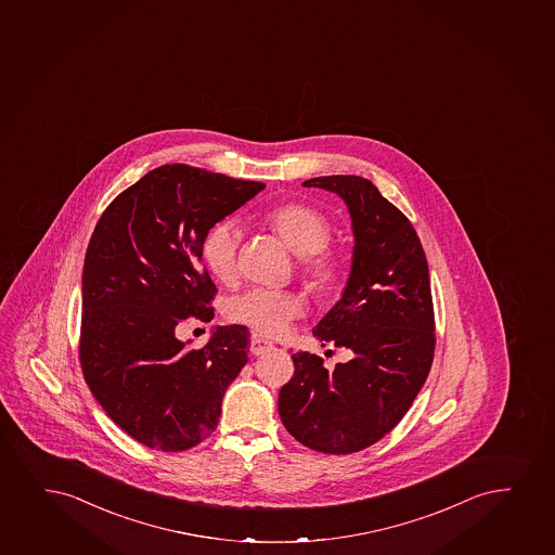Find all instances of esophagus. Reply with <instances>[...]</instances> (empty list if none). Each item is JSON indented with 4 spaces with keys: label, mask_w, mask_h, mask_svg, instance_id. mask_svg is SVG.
Wrapping results in <instances>:
<instances>
[{
    "label": "esophagus",
    "mask_w": 555,
    "mask_h": 555,
    "mask_svg": "<svg viewBox=\"0 0 555 555\" xmlns=\"http://www.w3.org/2000/svg\"><path fill=\"white\" fill-rule=\"evenodd\" d=\"M272 347H274V345L270 344V341L264 339V337L257 336V334L251 336L253 354H257V357H259V354H267V352L270 351Z\"/></svg>",
    "instance_id": "1"
}]
</instances>
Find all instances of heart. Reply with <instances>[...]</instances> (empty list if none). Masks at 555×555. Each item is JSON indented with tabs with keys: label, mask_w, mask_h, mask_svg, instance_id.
Instances as JSON below:
<instances>
[{
	"label": "heart",
	"mask_w": 555,
	"mask_h": 555,
	"mask_svg": "<svg viewBox=\"0 0 555 555\" xmlns=\"http://www.w3.org/2000/svg\"><path fill=\"white\" fill-rule=\"evenodd\" d=\"M268 224L285 246L300 257V275L308 287L321 296H331L345 280V260L328 247L331 219L308 204H283L268 214ZM238 227L231 219L214 224L204 234V267L216 280L231 281L236 272ZM302 313V300L293 293L249 288L227 304V319L244 324L262 336H280Z\"/></svg>",
	"instance_id": "1"
}]
</instances>
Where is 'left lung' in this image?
<instances>
[{
	"mask_svg": "<svg viewBox=\"0 0 555 555\" xmlns=\"http://www.w3.org/2000/svg\"><path fill=\"white\" fill-rule=\"evenodd\" d=\"M302 185L337 193L351 211V275L313 331L351 358L328 372L317 354H293L295 375L281 386L278 409L296 441L339 456L380 441L413 405L434 362L436 315L426 253L403 211L362 176Z\"/></svg>",
	"mask_w": 555,
	"mask_h": 555,
	"instance_id": "1",
	"label": "left lung"
}]
</instances>
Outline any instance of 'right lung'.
Wrapping results in <instances>:
<instances>
[{
    "label": "right lung",
    "mask_w": 555,
    "mask_h": 555,
    "mask_svg": "<svg viewBox=\"0 0 555 555\" xmlns=\"http://www.w3.org/2000/svg\"><path fill=\"white\" fill-rule=\"evenodd\" d=\"M264 183L163 165L121 191L86 249L78 358L86 385L127 436L182 452L218 428L227 386L246 365L249 334L232 324L201 349L178 341L188 317L210 321L218 288L203 238Z\"/></svg>",
    "instance_id": "obj_1"
}]
</instances>
